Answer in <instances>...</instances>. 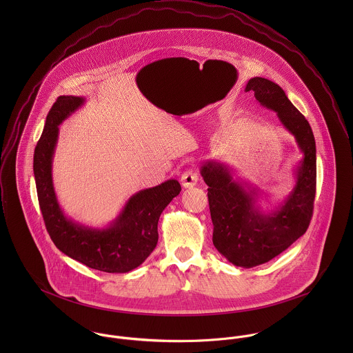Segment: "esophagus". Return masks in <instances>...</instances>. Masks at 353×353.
I'll list each match as a JSON object with an SVG mask.
<instances>
[{"instance_id": "1", "label": "esophagus", "mask_w": 353, "mask_h": 353, "mask_svg": "<svg viewBox=\"0 0 353 353\" xmlns=\"http://www.w3.org/2000/svg\"><path fill=\"white\" fill-rule=\"evenodd\" d=\"M197 182H199V175H197V172L193 171V170H186V171L182 174V176H181V183H182V186H183L185 189H192V188H194V186L197 185Z\"/></svg>"}]
</instances>
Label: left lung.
I'll list each match as a JSON object with an SVG mask.
<instances>
[{
	"mask_svg": "<svg viewBox=\"0 0 353 353\" xmlns=\"http://www.w3.org/2000/svg\"><path fill=\"white\" fill-rule=\"evenodd\" d=\"M246 92L262 107L277 114L281 126L295 137L302 159L294 168L295 185L276 206L262 208L261 189L235 176L221 160L208 159L200 167L209 186L213 245L231 263L254 268L287 250L307 231L316 186V150L310 123L276 83L252 77Z\"/></svg>",
	"mask_w": 353,
	"mask_h": 353,
	"instance_id": "1",
	"label": "left lung"
}]
</instances>
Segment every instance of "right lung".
<instances>
[{
  "instance_id": "add662e5",
  "label": "right lung",
  "mask_w": 353,
  "mask_h": 353,
  "mask_svg": "<svg viewBox=\"0 0 353 353\" xmlns=\"http://www.w3.org/2000/svg\"><path fill=\"white\" fill-rule=\"evenodd\" d=\"M83 97L62 95L52 104L43 133L34 153L38 200L51 241L68 256L107 273H128L140 266L154 250L157 223L164 208L181 192L176 179L144 189L125 202L118 216L104 227H91L68 217L52 182V159L59 125L81 108Z\"/></svg>"
}]
</instances>
